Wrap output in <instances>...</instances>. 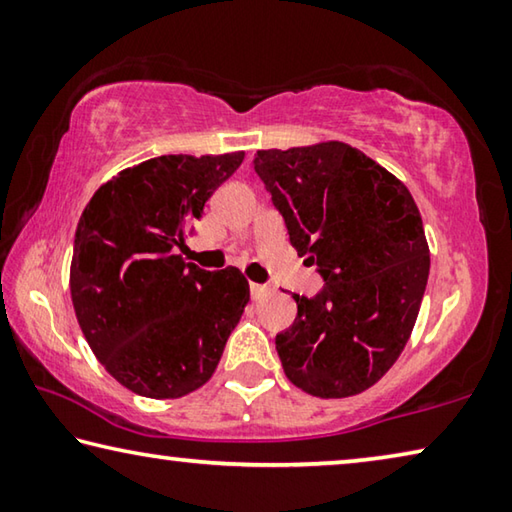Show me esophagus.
<instances>
[{
    "mask_svg": "<svg viewBox=\"0 0 512 512\" xmlns=\"http://www.w3.org/2000/svg\"><path fill=\"white\" fill-rule=\"evenodd\" d=\"M266 293H271V287H266V284L250 282V296H253V300H262Z\"/></svg>",
    "mask_w": 512,
    "mask_h": 512,
    "instance_id": "1",
    "label": "esophagus"
}]
</instances>
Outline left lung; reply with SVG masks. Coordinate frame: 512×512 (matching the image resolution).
I'll return each mask as SVG.
<instances>
[{"instance_id": "8db88e82", "label": "left lung", "mask_w": 512, "mask_h": 512, "mask_svg": "<svg viewBox=\"0 0 512 512\" xmlns=\"http://www.w3.org/2000/svg\"><path fill=\"white\" fill-rule=\"evenodd\" d=\"M255 171L325 287L293 293L275 336L284 375L316 397H350L386 375L413 332L429 277L422 216L402 180L343 142L257 151Z\"/></svg>"}]
</instances>
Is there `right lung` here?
Instances as JSON below:
<instances>
[{
    "instance_id": "obj_1",
    "label": "right lung",
    "mask_w": 512,
    "mask_h": 512,
    "mask_svg": "<svg viewBox=\"0 0 512 512\" xmlns=\"http://www.w3.org/2000/svg\"><path fill=\"white\" fill-rule=\"evenodd\" d=\"M244 162L160 155L101 185L79 219L69 291L83 336L121 386L176 400L214 375L250 300L239 268L203 271L173 248Z\"/></svg>"
}]
</instances>
